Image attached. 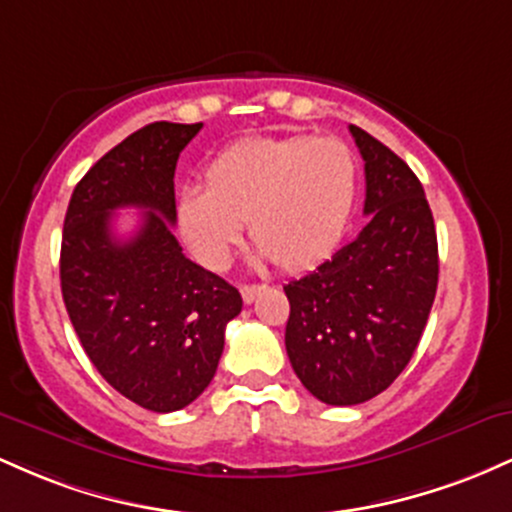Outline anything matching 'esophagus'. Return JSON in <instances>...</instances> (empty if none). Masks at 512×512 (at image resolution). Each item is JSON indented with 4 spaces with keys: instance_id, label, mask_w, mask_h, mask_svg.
Returning a JSON list of instances; mask_svg holds the SVG:
<instances>
[{
    "instance_id": "obj_1",
    "label": "esophagus",
    "mask_w": 512,
    "mask_h": 512,
    "mask_svg": "<svg viewBox=\"0 0 512 512\" xmlns=\"http://www.w3.org/2000/svg\"><path fill=\"white\" fill-rule=\"evenodd\" d=\"M262 291H264L262 284H245V286H240V296H243L245 303L255 301V298L260 296Z\"/></svg>"
}]
</instances>
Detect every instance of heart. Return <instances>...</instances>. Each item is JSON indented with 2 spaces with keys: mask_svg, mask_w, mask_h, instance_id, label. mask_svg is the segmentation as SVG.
Here are the masks:
<instances>
[{
  "mask_svg": "<svg viewBox=\"0 0 512 512\" xmlns=\"http://www.w3.org/2000/svg\"><path fill=\"white\" fill-rule=\"evenodd\" d=\"M356 192V156L342 139H240L209 163L207 187H182L180 233L204 267L223 269L248 221L252 262L303 269L344 238Z\"/></svg>",
  "mask_w": 512,
  "mask_h": 512,
  "instance_id": "b5f03b06",
  "label": "heart"
}]
</instances>
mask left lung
I'll list each match as a JSON object with an SVG mask.
<instances>
[{
  "instance_id": "left-lung-1",
  "label": "left lung",
  "mask_w": 512,
  "mask_h": 512,
  "mask_svg": "<svg viewBox=\"0 0 512 512\" xmlns=\"http://www.w3.org/2000/svg\"><path fill=\"white\" fill-rule=\"evenodd\" d=\"M366 161L370 221L330 260L284 286L286 354L310 395L351 407L407 368L438 289V238L424 187L407 163L349 125Z\"/></svg>"
}]
</instances>
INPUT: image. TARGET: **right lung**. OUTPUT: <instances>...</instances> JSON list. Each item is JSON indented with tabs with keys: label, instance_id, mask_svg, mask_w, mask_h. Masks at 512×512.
I'll use <instances>...</instances> for the list:
<instances>
[{
	"label": "right lung",
	"instance_id": "obj_1",
	"mask_svg": "<svg viewBox=\"0 0 512 512\" xmlns=\"http://www.w3.org/2000/svg\"><path fill=\"white\" fill-rule=\"evenodd\" d=\"M202 129L154 122L96 163L69 199L60 279L76 337L98 373L139 407L168 414L207 390L236 286L182 255L175 238V166ZM145 211L132 239L112 233L115 208Z\"/></svg>",
	"mask_w": 512,
	"mask_h": 512
}]
</instances>
